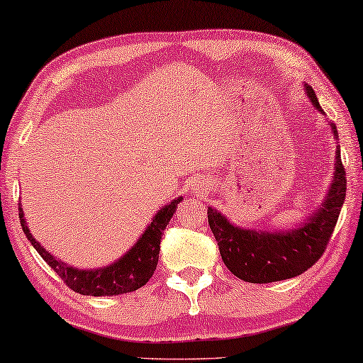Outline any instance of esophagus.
Segmentation results:
<instances>
[{"label": "esophagus", "mask_w": 363, "mask_h": 363, "mask_svg": "<svg viewBox=\"0 0 363 363\" xmlns=\"http://www.w3.org/2000/svg\"><path fill=\"white\" fill-rule=\"evenodd\" d=\"M193 193H200V195H203V188H201L200 185H198V186L193 188Z\"/></svg>", "instance_id": "esophagus-1"}]
</instances>
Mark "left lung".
<instances>
[{
  "mask_svg": "<svg viewBox=\"0 0 363 363\" xmlns=\"http://www.w3.org/2000/svg\"><path fill=\"white\" fill-rule=\"evenodd\" d=\"M307 96L317 111L322 108L311 86ZM337 137L335 123H330ZM347 178L340 160V148L335 152V175L329 195L322 208L297 230L287 233H257L233 226L225 216L208 208V223L216 238L221 259L240 279L256 284L291 279L306 272L324 255L339 220L345 200Z\"/></svg>",
  "mask_w": 363,
  "mask_h": 363,
  "instance_id": "obj_1",
  "label": "left lung"
}]
</instances>
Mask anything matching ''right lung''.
I'll return each mask as SVG.
<instances>
[{
  "label": "right lung",
  "mask_w": 363,
  "mask_h": 363,
  "mask_svg": "<svg viewBox=\"0 0 363 363\" xmlns=\"http://www.w3.org/2000/svg\"><path fill=\"white\" fill-rule=\"evenodd\" d=\"M178 203H180V198L173 200L170 205L162 208L157 213L147 231L143 233L140 240L135 242V246L125 256L113 262V264L96 271H81L52 257L29 233L26 221H24L23 208L19 206L18 210L24 235L31 241L34 250L41 255L43 259L66 282L67 287H71L74 292H79L82 296H118L140 289L153 276V271L157 269L163 231H165L168 221L172 220Z\"/></svg>",
  "instance_id": "1"
}]
</instances>
